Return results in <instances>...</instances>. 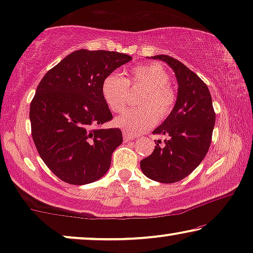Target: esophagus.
<instances>
[{
  "label": "esophagus",
  "mask_w": 253,
  "mask_h": 253,
  "mask_svg": "<svg viewBox=\"0 0 253 253\" xmlns=\"http://www.w3.org/2000/svg\"><path fill=\"white\" fill-rule=\"evenodd\" d=\"M123 138H124V141H130V140H133V136L132 134H129V133H124V136H123Z\"/></svg>",
  "instance_id": "1"
}]
</instances>
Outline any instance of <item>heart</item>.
Segmentation results:
<instances>
[{
	"instance_id": "obj_1",
	"label": "heart",
	"mask_w": 253,
	"mask_h": 253,
	"mask_svg": "<svg viewBox=\"0 0 253 253\" xmlns=\"http://www.w3.org/2000/svg\"><path fill=\"white\" fill-rule=\"evenodd\" d=\"M169 74L159 63H150L133 67L130 70V79L121 74L107 75L101 84L102 96L107 106L114 113H121L130 101V88L144 87L138 96L137 105L116 120V124L127 132L138 133L147 129L159 120L165 119L174 108L176 94L169 85Z\"/></svg>"
}]
</instances>
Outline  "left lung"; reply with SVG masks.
I'll return each instance as SVG.
<instances>
[{"mask_svg": "<svg viewBox=\"0 0 253 253\" xmlns=\"http://www.w3.org/2000/svg\"><path fill=\"white\" fill-rule=\"evenodd\" d=\"M152 58L167 63L178 83L172 110L153 133L168 136L158 140L153 153L140 161L145 176L160 183H175L191 174L209 152L215 124L212 96L207 85L190 69L168 55Z\"/></svg>", "mask_w": 253, "mask_h": 253, "instance_id": "left-lung-1", "label": "left lung"}]
</instances>
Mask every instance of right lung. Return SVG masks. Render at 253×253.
<instances>
[{
    "label": "right lung",
    "mask_w": 253,
    "mask_h": 253,
    "mask_svg": "<svg viewBox=\"0 0 253 253\" xmlns=\"http://www.w3.org/2000/svg\"><path fill=\"white\" fill-rule=\"evenodd\" d=\"M126 54L79 49L50 69L30 106L32 138L39 155L58 178L74 185L98 181L123 141L102 96L107 75L131 61Z\"/></svg>",
    "instance_id": "right-lung-1"
}]
</instances>
